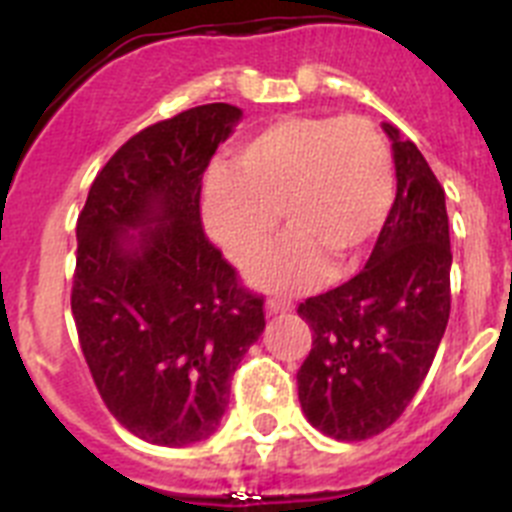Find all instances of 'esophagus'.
<instances>
[{"instance_id":"34e87169","label":"esophagus","mask_w":512,"mask_h":512,"mask_svg":"<svg viewBox=\"0 0 512 512\" xmlns=\"http://www.w3.org/2000/svg\"><path fill=\"white\" fill-rule=\"evenodd\" d=\"M292 310V302L287 300H277V297H271L269 302H266V315H279V312H289Z\"/></svg>"}]
</instances>
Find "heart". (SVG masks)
I'll list each match as a JSON object with an SVG mask.
<instances>
[{
	"instance_id": "1",
	"label": "heart",
	"mask_w": 512,
	"mask_h": 512,
	"mask_svg": "<svg viewBox=\"0 0 512 512\" xmlns=\"http://www.w3.org/2000/svg\"><path fill=\"white\" fill-rule=\"evenodd\" d=\"M395 200L390 148L359 115H289L253 133L228 169L205 184V223L215 243L248 264L277 233L279 207L289 233L256 269L266 289L300 292L325 264L343 271L377 238Z\"/></svg>"
}]
</instances>
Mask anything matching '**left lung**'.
Instances as JSON below:
<instances>
[{"instance_id":"left-lung-1","label":"left lung","mask_w":512,"mask_h":512,"mask_svg":"<svg viewBox=\"0 0 512 512\" xmlns=\"http://www.w3.org/2000/svg\"><path fill=\"white\" fill-rule=\"evenodd\" d=\"M397 194L364 271L297 312L312 348L297 372L302 413L336 441L390 428L431 369L451 312L446 197L413 140L384 122Z\"/></svg>"}]
</instances>
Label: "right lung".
<instances>
[{
	"instance_id": "add662e5",
	"label": "right lung",
	"mask_w": 512,
	"mask_h": 512,
	"mask_svg": "<svg viewBox=\"0 0 512 512\" xmlns=\"http://www.w3.org/2000/svg\"><path fill=\"white\" fill-rule=\"evenodd\" d=\"M243 112L215 102L148 125L92 182L76 220L71 312L104 405L133 436H212L264 297L202 230V174Z\"/></svg>"
}]
</instances>
